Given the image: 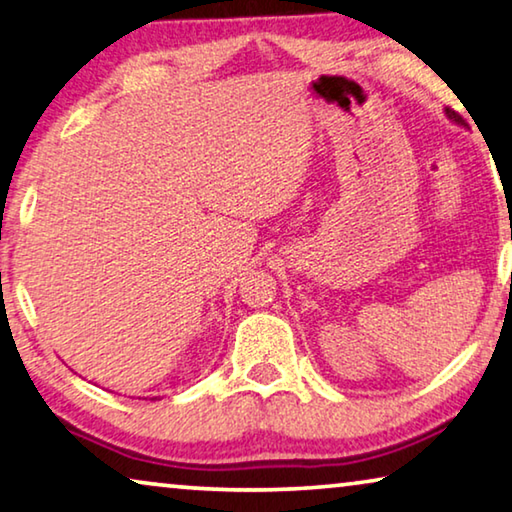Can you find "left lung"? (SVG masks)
Returning a JSON list of instances; mask_svg holds the SVG:
<instances>
[{"instance_id": "1", "label": "left lung", "mask_w": 512, "mask_h": 512, "mask_svg": "<svg viewBox=\"0 0 512 512\" xmlns=\"http://www.w3.org/2000/svg\"><path fill=\"white\" fill-rule=\"evenodd\" d=\"M446 117L451 119V121H455V124H460V126L464 124V119L460 117V114H457V112H455V110H451V108H446Z\"/></svg>"}]
</instances>
